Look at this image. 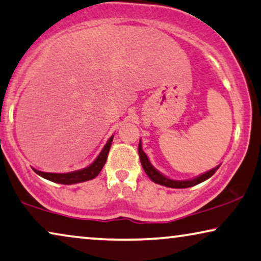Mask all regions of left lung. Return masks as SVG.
Segmentation results:
<instances>
[{
  "label": "left lung",
  "instance_id": "8db88e82",
  "mask_svg": "<svg viewBox=\"0 0 261 261\" xmlns=\"http://www.w3.org/2000/svg\"><path fill=\"white\" fill-rule=\"evenodd\" d=\"M139 156H140V161H141V165H142L143 169H145L146 174L148 175V177L153 181V182L162 185V186H166V187H171V188H187V187L195 186V185L202 182V181H205L208 179V177L212 176L214 173L217 172V169L219 168V166H218V167L211 169V171H208L207 173H203L202 175L194 177V179H192V180H186V181L172 180V179H168V177H166L165 175H162L161 173H159L156 169L154 168L152 165H150L148 158H147L145 152L142 150L141 141L139 142Z\"/></svg>",
  "mask_w": 261,
  "mask_h": 261
}]
</instances>
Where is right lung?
I'll use <instances>...</instances> for the list:
<instances>
[{
    "label": "right lung",
    "instance_id": "1",
    "mask_svg": "<svg viewBox=\"0 0 261 261\" xmlns=\"http://www.w3.org/2000/svg\"><path fill=\"white\" fill-rule=\"evenodd\" d=\"M113 138H114V135L109 138L107 143H106V146L103 147V149L101 150L100 155L97 156L96 160L94 161L92 165L88 166L87 168L80 169V171L70 172V173H46V172L36 171V169H34V171H35L36 174L44 177V179L50 180L53 182L62 184V185H73V184L84 182V181L92 180L95 176L99 175L101 169L103 168L106 160H107L109 149H111Z\"/></svg>",
    "mask_w": 261,
    "mask_h": 261
}]
</instances>
